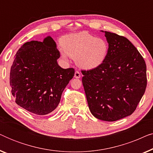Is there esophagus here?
Returning <instances> with one entry per match:
<instances>
[{"mask_svg": "<svg viewBox=\"0 0 153 153\" xmlns=\"http://www.w3.org/2000/svg\"><path fill=\"white\" fill-rule=\"evenodd\" d=\"M74 77H75V78H76V79L80 78V77H81V74H80V72H79V71H76V72H75V73H74Z\"/></svg>", "mask_w": 153, "mask_h": 153, "instance_id": "1", "label": "esophagus"}]
</instances>
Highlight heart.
<instances>
[{
  "label": "heart",
  "mask_w": 153,
  "mask_h": 153,
  "mask_svg": "<svg viewBox=\"0 0 153 153\" xmlns=\"http://www.w3.org/2000/svg\"><path fill=\"white\" fill-rule=\"evenodd\" d=\"M60 53L63 59L69 56L79 66L93 69L100 65L106 57L108 44L105 39L96 37L85 31L67 35L61 39Z\"/></svg>",
  "instance_id": "obj_1"
}]
</instances>
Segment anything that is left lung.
Wrapping results in <instances>:
<instances>
[{"instance_id":"obj_1","label":"left lung","mask_w":153,"mask_h":153,"mask_svg":"<svg viewBox=\"0 0 153 153\" xmlns=\"http://www.w3.org/2000/svg\"><path fill=\"white\" fill-rule=\"evenodd\" d=\"M104 33L108 43L106 57L97 68L81 70L82 83L91 114L112 122L130 116L137 108L147 85L146 65L126 37Z\"/></svg>"}]
</instances>
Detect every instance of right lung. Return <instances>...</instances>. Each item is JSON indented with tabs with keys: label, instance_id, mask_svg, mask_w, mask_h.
<instances>
[{
	"label": "right lung",
	"instance_id": "obj_1",
	"mask_svg": "<svg viewBox=\"0 0 153 153\" xmlns=\"http://www.w3.org/2000/svg\"><path fill=\"white\" fill-rule=\"evenodd\" d=\"M60 56L50 36L43 42H26L18 50L10 69V85L19 106L40 116L56 109L74 75V68L58 65Z\"/></svg>",
	"mask_w": 153,
	"mask_h": 153
}]
</instances>
